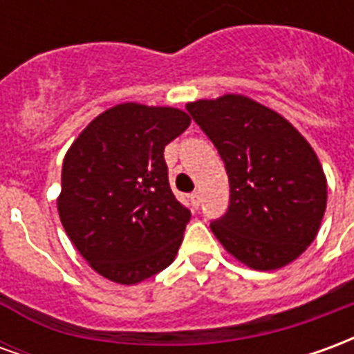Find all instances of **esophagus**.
<instances>
[{"mask_svg": "<svg viewBox=\"0 0 354 354\" xmlns=\"http://www.w3.org/2000/svg\"><path fill=\"white\" fill-rule=\"evenodd\" d=\"M189 201H192V207L193 208H199L201 207V193L199 192H193L189 195Z\"/></svg>", "mask_w": 354, "mask_h": 354, "instance_id": "1", "label": "esophagus"}]
</instances>
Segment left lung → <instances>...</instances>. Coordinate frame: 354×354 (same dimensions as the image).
<instances>
[{"instance_id": "obj_1", "label": "left lung", "mask_w": 354, "mask_h": 354, "mask_svg": "<svg viewBox=\"0 0 354 354\" xmlns=\"http://www.w3.org/2000/svg\"><path fill=\"white\" fill-rule=\"evenodd\" d=\"M225 165L227 212L210 223L223 248L258 271L305 252L326 210V176L309 142L273 109L241 94L185 106Z\"/></svg>"}]
</instances>
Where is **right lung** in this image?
Segmentation results:
<instances>
[{
	"label": "right lung",
	"mask_w": 354,
	"mask_h": 354,
	"mask_svg": "<svg viewBox=\"0 0 354 354\" xmlns=\"http://www.w3.org/2000/svg\"><path fill=\"white\" fill-rule=\"evenodd\" d=\"M176 108L119 104L68 149L58 214L96 273L136 284L174 261L192 212L174 197L165 146L189 127Z\"/></svg>",
	"instance_id": "1"
}]
</instances>
